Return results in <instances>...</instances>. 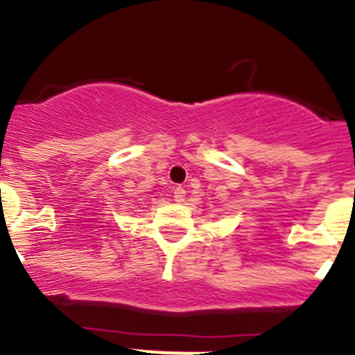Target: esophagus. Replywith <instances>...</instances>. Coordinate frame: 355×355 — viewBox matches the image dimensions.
<instances>
[{"mask_svg":"<svg viewBox=\"0 0 355 355\" xmlns=\"http://www.w3.org/2000/svg\"><path fill=\"white\" fill-rule=\"evenodd\" d=\"M184 199H187V192H184L183 187H178L174 190V200L175 202H184Z\"/></svg>","mask_w":355,"mask_h":355,"instance_id":"obj_1","label":"esophagus"}]
</instances>
